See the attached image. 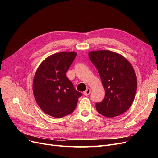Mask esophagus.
I'll use <instances>...</instances> for the list:
<instances>
[{
    "instance_id": "34e87169",
    "label": "esophagus",
    "mask_w": 158,
    "mask_h": 158,
    "mask_svg": "<svg viewBox=\"0 0 158 158\" xmlns=\"http://www.w3.org/2000/svg\"><path fill=\"white\" fill-rule=\"evenodd\" d=\"M90 93H91V89L88 88H87L86 90H85V92H84V94L85 95H89Z\"/></svg>"
}]
</instances>
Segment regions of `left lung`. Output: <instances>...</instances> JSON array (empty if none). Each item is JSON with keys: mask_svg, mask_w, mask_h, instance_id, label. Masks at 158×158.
<instances>
[{"mask_svg": "<svg viewBox=\"0 0 158 158\" xmlns=\"http://www.w3.org/2000/svg\"><path fill=\"white\" fill-rule=\"evenodd\" d=\"M89 59L96 67L106 92L97 111L107 117L118 116L130 108L137 89L135 71L129 61L117 52L108 50L90 51Z\"/></svg>", "mask_w": 158, "mask_h": 158, "instance_id": "obj_1", "label": "left lung"}]
</instances>
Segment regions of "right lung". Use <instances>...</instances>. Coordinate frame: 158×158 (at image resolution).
I'll return each mask as SVG.
<instances>
[{"label": "right lung", "mask_w": 158, "mask_h": 158, "mask_svg": "<svg viewBox=\"0 0 158 158\" xmlns=\"http://www.w3.org/2000/svg\"><path fill=\"white\" fill-rule=\"evenodd\" d=\"M76 56L74 51L51 55L35 72L33 95L40 109L51 117L61 118L73 113L82 95L66 76Z\"/></svg>", "instance_id": "obj_1"}]
</instances>
